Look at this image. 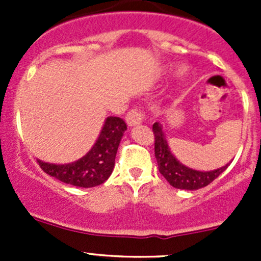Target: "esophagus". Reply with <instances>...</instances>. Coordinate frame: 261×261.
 <instances>
[{
	"mask_svg": "<svg viewBox=\"0 0 261 261\" xmlns=\"http://www.w3.org/2000/svg\"><path fill=\"white\" fill-rule=\"evenodd\" d=\"M145 120H146L145 112H143L141 110H138V109L130 110V111L127 112V115H126V123H127L128 126L140 125V123H143Z\"/></svg>",
	"mask_w": 261,
	"mask_h": 261,
	"instance_id": "obj_1",
	"label": "esophagus"
}]
</instances>
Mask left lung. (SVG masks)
Returning <instances> with one entry per match:
<instances>
[{"mask_svg": "<svg viewBox=\"0 0 261 261\" xmlns=\"http://www.w3.org/2000/svg\"><path fill=\"white\" fill-rule=\"evenodd\" d=\"M152 133H154V154L156 158L159 172L174 188L187 189V191L203 188L227 169L228 164L212 172H198V170L189 169L173 156L168 146L167 139L163 134L162 126L158 122L152 125Z\"/></svg>", "mask_w": 261, "mask_h": 261, "instance_id": "1", "label": "left lung"}]
</instances>
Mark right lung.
<instances>
[{
    "instance_id": "add662e5",
    "label": "right lung",
    "mask_w": 261,
    "mask_h": 261,
    "mask_svg": "<svg viewBox=\"0 0 261 261\" xmlns=\"http://www.w3.org/2000/svg\"><path fill=\"white\" fill-rule=\"evenodd\" d=\"M127 128L120 117H109L91 151L72 164L55 165L38 160L41 169L63 183L81 188H91L109 179L115 167L121 138Z\"/></svg>"
}]
</instances>
